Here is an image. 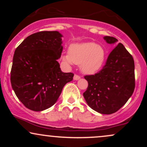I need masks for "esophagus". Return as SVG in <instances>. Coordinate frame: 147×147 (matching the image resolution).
I'll return each mask as SVG.
<instances>
[{
  "instance_id": "34e87169",
  "label": "esophagus",
  "mask_w": 147,
  "mask_h": 147,
  "mask_svg": "<svg viewBox=\"0 0 147 147\" xmlns=\"http://www.w3.org/2000/svg\"><path fill=\"white\" fill-rule=\"evenodd\" d=\"M80 78H81L80 76H79L77 75H74V77H73L74 80H79V79Z\"/></svg>"
}]
</instances>
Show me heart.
<instances>
[{
    "label": "heart",
    "instance_id": "b5f03b06",
    "mask_svg": "<svg viewBox=\"0 0 147 147\" xmlns=\"http://www.w3.org/2000/svg\"><path fill=\"white\" fill-rule=\"evenodd\" d=\"M106 52L102 45L93 42L74 43L69 48V54L62 59L68 65H79L80 70L86 75H92L98 72L104 65Z\"/></svg>",
    "mask_w": 147,
    "mask_h": 147
}]
</instances>
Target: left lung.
Here are the masks:
<instances>
[{
  "mask_svg": "<svg viewBox=\"0 0 147 147\" xmlns=\"http://www.w3.org/2000/svg\"><path fill=\"white\" fill-rule=\"evenodd\" d=\"M104 39L115 44L117 39L106 36ZM135 64L133 57L119 43L108 57L106 65L98 73L84 77L88 83L83 93L92 109L101 114H112L122 108L135 88Z\"/></svg>",
  "mask_w": 147,
  "mask_h": 147,
  "instance_id": "8db88e82",
  "label": "left lung"
}]
</instances>
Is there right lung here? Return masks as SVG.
Listing matches in <instances>:
<instances>
[{"instance_id":"obj_1","label":"right lung","mask_w":147,"mask_h":147,"mask_svg":"<svg viewBox=\"0 0 147 147\" xmlns=\"http://www.w3.org/2000/svg\"><path fill=\"white\" fill-rule=\"evenodd\" d=\"M57 31L30 35L16 48L11 70V84L16 97L34 111L48 109L56 103L73 73L63 72L57 60L63 46Z\"/></svg>"}]
</instances>
